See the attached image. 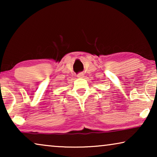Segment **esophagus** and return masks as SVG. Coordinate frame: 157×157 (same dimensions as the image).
<instances>
[{
  "instance_id": "1",
  "label": "esophagus",
  "mask_w": 157,
  "mask_h": 157,
  "mask_svg": "<svg viewBox=\"0 0 157 157\" xmlns=\"http://www.w3.org/2000/svg\"><path fill=\"white\" fill-rule=\"evenodd\" d=\"M83 76H84V75H83V74L82 72H81V73H79V74L77 75V76L78 77V78H83Z\"/></svg>"
}]
</instances>
